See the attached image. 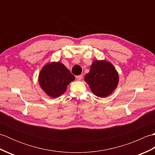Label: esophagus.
<instances>
[{"label": "esophagus", "instance_id": "1", "mask_svg": "<svg viewBox=\"0 0 155 155\" xmlns=\"http://www.w3.org/2000/svg\"><path fill=\"white\" fill-rule=\"evenodd\" d=\"M82 78H83V77H82L81 75H78V76H77V77H76V78H77V80L78 81H81Z\"/></svg>", "mask_w": 155, "mask_h": 155}]
</instances>
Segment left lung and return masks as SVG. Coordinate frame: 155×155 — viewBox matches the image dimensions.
I'll return each instance as SVG.
<instances>
[{"instance_id": "1", "label": "left lung", "mask_w": 155, "mask_h": 155, "mask_svg": "<svg viewBox=\"0 0 155 155\" xmlns=\"http://www.w3.org/2000/svg\"><path fill=\"white\" fill-rule=\"evenodd\" d=\"M118 74L114 66L106 61H95L90 71L84 77L94 95L101 98L107 97L117 88Z\"/></svg>"}]
</instances>
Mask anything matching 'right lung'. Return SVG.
<instances>
[{"instance_id":"obj_1","label":"right lung","mask_w":155,"mask_h":155,"mask_svg":"<svg viewBox=\"0 0 155 155\" xmlns=\"http://www.w3.org/2000/svg\"><path fill=\"white\" fill-rule=\"evenodd\" d=\"M74 78L63 64L52 62L42 67L38 76V83L49 97L57 98L64 94L68 84Z\"/></svg>"}]
</instances>
